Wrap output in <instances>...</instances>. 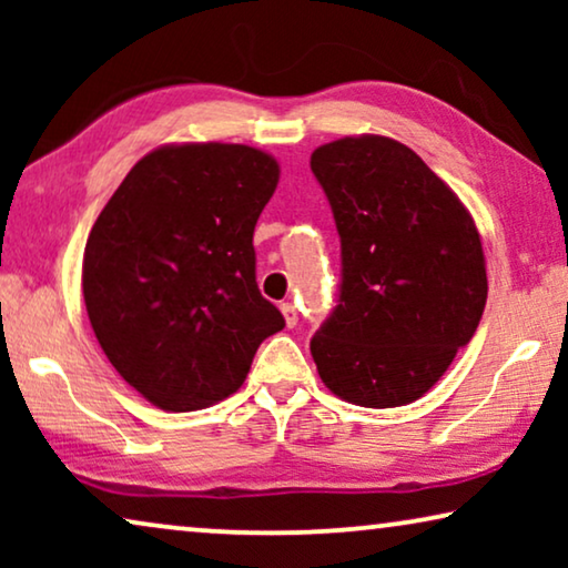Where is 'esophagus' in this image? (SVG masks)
I'll use <instances>...</instances> for the list:
<instances>
[{
	"instance_id": "esophagus-1",
	"label": "esophagus",
	"mask_w": 568,
	"mask_h": 568,
	"mask_svg": "<svg viewBox=\"0 0 568 568\" xmlns=\"http://www.w3.org/2000/svg\"><path fill=\"white\" fill-rule=\"evenodd\" d=\"M282 315H284V321H286V325H290V328H294V325H297V321H300L297 307H294L292 302H284V305H282Z\"/></svg>"
}]
</instances>
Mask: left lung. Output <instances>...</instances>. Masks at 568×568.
<instances>
[{
  "label": "left lung",
  "mask_w": 568,
  "mask_h": 568,
  "mask_svg": "<svg viewBox=\"0 0 568 568\" xmlns=\"http://www.w3.org/2000/svg\"><path fill=\"white\" fill-rule=\"evenodd\" d=\"M310 168L341 237L338 305L310 338L317 375L356 406H406L445 375L484 315L476 224L395 139H338L317 146Z\"/></svg>",
  "instance_id": "obj_1"
}]
</instances>
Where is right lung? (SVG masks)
<instances>
[{
	"label": "right lung",
	"instance_id": "right-lung-1",
	"mask_svg": "<svg viewBox=\"0 0 568 568\" xmlns=\"http://www.w3.org/2000/svg\"><path fill=\"white\" fill-rule=\"evenodd\" d=\"M278 165L245 144L160 146L123 178L82 261L98 344L165 410H196L245 383L284 315L255 284V222Z\"/></svg>",
	"mask_w": 568,
	"mask_h": 568
}]
</instances>
